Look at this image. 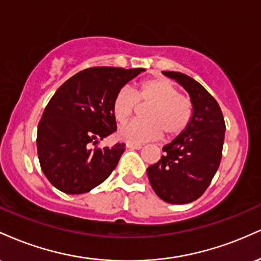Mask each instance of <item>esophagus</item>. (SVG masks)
<instances>
[{"mask_svg": "<svg viewBox=\"0 0 261 261\" xmlns=\"http://www.w3.org/2000/svg\"><path fill=\"white\" fill-rule=\"evenodd\" d=\"M126 147L131 149H141L142 145H140V143H126Z\"/></svg>", "mask_w": 261, "mask_h": 261, "instance_id": "1", "label": "esophagus"}]
</instances>
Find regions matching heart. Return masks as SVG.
Here are the masks:
<instances>
[{"mask_svg": "<svg viewBox=\"0 0 261 261\" xmlns=\"http://www.w3.org/2000/svg\"><path fill=\"white\" fill-rule=\"evenodd\" d=\"M137 103L147 106L145 121H131L118 131V137L128 143L155 140L164 133L167 137L180 135L193 118V104L176 87L163 77L142 81L134 93L122 88L113 100V115L118 124H125L133 116Z\"/></svg>", "mask_w": 261, "mask_h": 261, "instance_id": "obj_1", "label": "heart"}]
</instances>
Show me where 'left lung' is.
Returning <instances> with one entry per match:
<instances>
[{
  "label": "left lung",
  "instance_id": "left-lung-1",
  "mask_svg": "<svg viewBox=\"0 0 261 261\" xmlns=\"http://www.w3.org/2000/svg\"><path fill=\"white\" fill-rule=\"evenodd\" d=\"M188 92L193 104L190 124L163 147L164 154L147 168L151 187L163 201L188 203L205 193L222 157L224 119L210 93L187 74L163 71Z\"/></svg>",
  "mask_w": 261,
  "mask_h": 261
}]
</instances>
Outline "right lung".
<instances>
[{
    "label": "right lung",
    "instance_id": "add662e5",
    "mask_svg": "<svg viewBox=\"0 0 261 261\" xmlns=\"http://www.w3.org/2000/svg\"><path fill=\"white\" fill-rule=\"evenodd\" d=\"M145 68L92 67L62 85L38 125L37 148L44 175L65 194L91 191L112 174L124 143L92 148L116 130L113 100Z\"/></svg>",
    "mask_w": 261,
    "mask_h": 261
}]
</instances>
